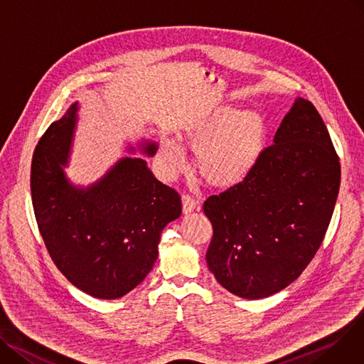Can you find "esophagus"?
Wrapping results in <instances>:
<instances>
[{"label": "esophagus", "instance_id": "obj_1", "mask_svg": "<svg viewBox=\"0 0 364 364\" xmlns=\"http://www.w3.org/2000/svg\"><path fill=\"white\" fill-rule=\"evenodd\" d=\"M198 204H200V201L192 196H189V194L182 196V207H183L185 213H191L192 210H196L198 207Z\"/></svg>", "mask_w": 364, "mask_h": 364}]
</instances>
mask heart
Returning <instances> with one entry per match:
<instances>
[{
  "label": "heart",
  "mask_w": 364,
  "mask_h": 364,
  "mask_svg": "<svg viewBox=\"0 0 364 364\" xmlns=\"http://www.w3.org/2000/svg\"><path fill=\"white\" fill-rule=\"evenodd\" d=\"M266 138L267 123L260 113L222 107L192 123L182 141L197 153L198 173L208 185L230 188L247 179L259 164ZM161 160L170 175L183 164L182 153L173 144L163 146Z\"/></svg>",
  "instance_id": "b5f03b06"
}]
</instances>
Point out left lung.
Returning a JSON list of instances; mask_svg holds the SVG:
<instances>
[{
	"label": "left lung",
	"instance_id": "1",
	"mask_svg": "<svg viewBox=\"0 0 364 364\" xmlns=\"http://www.w3.org/2000/svg\"><path fill=\"white\" fill-rule=\"evenodd\" d=\"M339 183L326 124L296 98L248 178L204 201L213 226L205 260L218 282L248 300L294 282L325 238Z\"/></svg>",
	"mask_w": 364,
	"mask_h": 364
}]
</instances>
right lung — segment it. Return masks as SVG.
Wrapping results in <instances>:
<instances>
[{
  "label": "right lung",
  "mask_w": 364,
  "mask_h": 364,
  "mask_svg": "<svg viewBox=\"0 0 364 364\" xmlns=\"http://www.w3.org/2000/svg\"><path fill=\"white\" fill-rule=\"evenodd\" d=\"M73 104L41 136L32 159L35 219L57 269L80 291L113 300L136 288L151 272L164 226L178 219V191L154 178L146 161L120 160L100 182L76 189L61 164L76 120ZM145 151L156 153L148 144Z\"/></svg>",
  "instance_id": "obj_1"
}]
</instances>
